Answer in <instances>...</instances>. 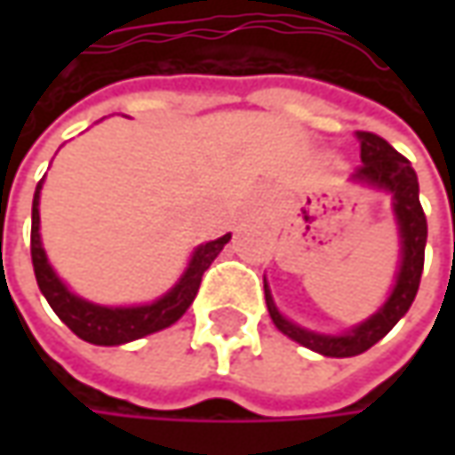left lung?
Returning a JSON list of instances; mask_svg holds the SVG:
<instances>
[{"label": "left lung", "instance_id": "obj_1", "mask_svg": "<svg viewBox=\"0 0 455 455\" xmlns=\"http://www.w3.org/2000/svg\"><path fill=\"white\" fill-rule=\"evenodd\" d=\"M357 141L362 166L355 169L349 182L370 187V189L385 192L393 197V218L397 225V237H400L397 273H395V283L385 304L379 306L372 316L349 326L341 334H322V331L306 329L301 323L286 319L273 301L271 286L263 275L266 306H268V314H271L275 329L281 334H286L289 339L299 341L301 347L316 352V355H323V357H357L370 347H375L377 341L408 314V308L415 301L418 286H420V275H423L428 222H426L420 197H418V192H420L418 174L411 162L403 154H397L382 136L357 132Z\"/></svg>", "mask_w": 455, "mask_h": 455}]
</instances>
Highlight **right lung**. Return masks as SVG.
<instances>
[{"label":"right lung","instance_id":"1","mask_svg":"<svg viewBox=\"0 0 455 455\" xmlns=\"http://www.w3.org/2000/svg\"><path fill=\"white\" fill-rule=\"evenodd\" d=\"M43 182L35 189V200H32V266H35V278L37 286L47 299V304L52 306V311L60 316V322L78 334L83 341H91L98 347H118L126 341L149 337L154 331H162L174 322H180L184 311L192 306L197 291L202 283V273L212 266V260L218 258L220 251L230 243V233L202 243L195 248V253L189 258L187 268L180 275V281L166 291L164 296L154 299L151 304L136 306H103L93 304L88 299H83L78 293L68 289V283L55 273L50 266L47 253L43 248V235H40V192Z\"/></svg>","mask_w":455,"mask_h":455}]
</instances>
